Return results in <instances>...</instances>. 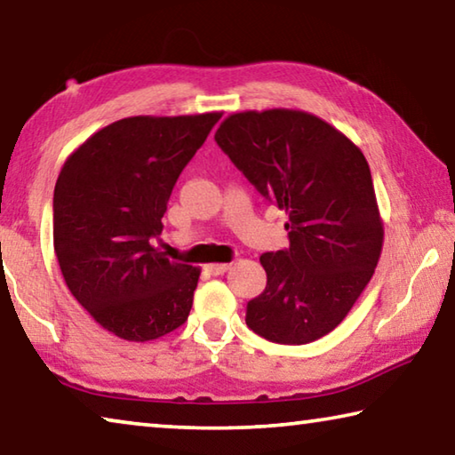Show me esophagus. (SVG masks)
Returning <instances> with one entry per match:
<instances>
[{
	"mask_svg": "<svg viewBox=\"0 0 455 455\" xmlns=\"http://www.w3.org/2000/svg\"><path fill=\"white\" fill-rule=\"evenodd\" d=\"M230 268L228 263H212V265H206V273L211 275H225Z\"/></svg>",
	"mask_w": 455,
	"mask_h": 455,
	"instance_id": "esophagus-1",
	"label": "esophagus"
}]
</instances>
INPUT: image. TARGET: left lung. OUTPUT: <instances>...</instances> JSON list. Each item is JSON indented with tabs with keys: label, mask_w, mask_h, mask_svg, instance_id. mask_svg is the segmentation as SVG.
Here are the masks:
<instances>
[{
	"label": "left lung",
	"mask_w": 455,
	"mask_h": 455,
	"mask_svg": "<svg viewBox=\"0 0 455 455\" xmlns=\"http://www.w3.org/2000/svg\"><path fill=\"white\" fill-rule=\"evenodd\" d=\"M214 140L289 217V249L260 257L267 287L246 305V325L283 345L331 333L381 257L383 220L363 152L325 120L289 108L230 114Z\"/></svg>",
	"instance_id": "obj_1"
}]
</instances>
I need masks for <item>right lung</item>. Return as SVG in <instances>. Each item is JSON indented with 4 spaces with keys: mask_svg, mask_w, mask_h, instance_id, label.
<instances>
[{
    "mask_svg": "<svg viewBox=\"0 0 455 455\" xmlns=\"http://www.w3.org/2000/svg\"><path fill=\"white\" fill-rule=\"evenodd\" d=\"M220 112L130 116L82 142L53 190V251L90 317L126 341H152L184 325L200 267L152 246L182 168Z\"/></svg>",
    "mask_w": 455,
    "mask_h": 455,
    "instance_id": "add662e5",
    "label": "right lung"
}]
</instances>
